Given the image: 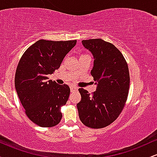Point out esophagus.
<instances>
[{
    "mask_svg": "<svg viewBox=\"0 0 157 157\" xmlns=\"http://www.w3.org/2000/svg\"><path fill=\"white\" fill-rule=\"evenodd\" d=\"M70 90H71V92H75L78 90V88L76 87V86H71L70 87Z\"/></svg>",
    "mask_w": 157,
    "mask_h": 157,
    "instance_id": "34e87169",
    "label": "esophagus"
}]
</instances>
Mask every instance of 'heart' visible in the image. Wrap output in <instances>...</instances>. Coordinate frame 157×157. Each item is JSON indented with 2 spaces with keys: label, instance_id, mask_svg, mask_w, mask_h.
<instances>
[{
  "label": "heart",
  "instance_id": "1",
  "mask_svg": "<svg viewBox=\"0 0 157 157\" xmlns=\"http://www.w3.org/2000/svg\"><path fill=\"white\" fill-rule=\"evenodd\" d=\"M81 56H82V55H81Z\"/></svg>",
  "mask_w": 157,
  "mask_h": 157
}]
</instances>
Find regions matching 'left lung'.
Here are the masks:
<instances>
[{"label": "left lung", "mask_w": 157, "mask_h": 157, "mask_svg": "<svg viewBox=\"0 0 157 157\" xmlns=\"http://www.w3.org/2000/svg\"><path fill=\"white\" fill-rule=\"evenodd\" d=\"M82 44L93 55L91 75L97 89L91 95L79 89V117L87 127L102 128L112 123L125 106L130 85L128 67L122 54L111 43L99 38L82 40Z\"/></svg>", "instance_id": "obj_1"}]
</instances>
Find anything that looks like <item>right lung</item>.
<instances>
[{
	"label": "right lung",
	"mask_w": 157,
	"mask_h": 157,
	"mask_svg": "<svg viewBox=\"0 0 157 157\" xmlns=\"http://www.w3.org/2000/svg\"><path fill=\"white\" fill-rule=\"evenodd\" d=\"M77 40H39L24 52L16 69L15 86L25 112L40 127H53L62 119L61 106L70 94L67 85H58L48 75L60 68Z\"/></svg>",
	"instance_id": "obj_1"
}]
</instances>
